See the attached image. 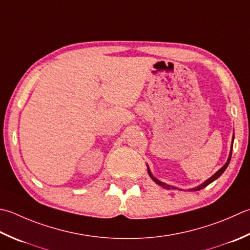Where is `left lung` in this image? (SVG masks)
Returning a JSON list of instances; mask_svg holds the SVG:
<instances>
[{
	"mask_svg": "<svg viewBox=\"0 0 250 250\" xmlns=\"http://www.w3.org/2000/svg\"><path fill=\"white\" fill-rule=\"evenodd\" d=\"M233 140H234V136H233ZM232 147H233V143H232ZM231 157H232V148H231V151H229V159H228V161H227L226 165H224L221 169H220L219 171H217V172L214 173L211 178L208 179V180L206 181V182H204L202 185H199V187L195 188H192V189H189V190H199V189H203L204 188H206L207 185H209L210 183L213 182L214 180H217V179L220 177V175H221V174L224 172V171H226V169L228 168V166H229V160H231ZM147 171H148V174H149V177L151 178V180H153L154 182L157 183L158 185H160V187L166 188H168V189H169V188H173V189L175 188H173V187H170V185H167V184H165V183H163V182H160L159 180H157L156 178H154V177H153V174L150 173V170H149V168H147Z\"/></svg>",
	"mask_w": 250,
	"mask_h": 250,
	"instance_id": "8db88e82",
	"label": "left lung"
}]
</instances>
